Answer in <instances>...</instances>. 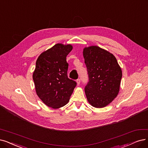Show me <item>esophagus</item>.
<instances>
[{
    "instance_id": "obj_1",
    "label": "esophagus",
    "mask_w": 148,
    "mask_h": 148,
    "mask_svg": "<svg viewBox=\"0 0 148 148\" xmlns=\"http://www.w3.org/2000/svg\"><path fill=\"white\" fill-rule=\"evenodd\" d=\"M80 82H81L80 79H78L77 80H76V83H77V85H78V86L80 84Z\"/></svg>"
}]
</instances>
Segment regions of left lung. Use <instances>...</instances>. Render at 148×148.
I'll list each match as a JSON object with an SVG mask.
<instances>
[{"label": "left lung", "mask_w": 148, "mask_h": 148, "mask_svg": "<svg viewBox=\"0 0 148 148\" xmlns=\"http://www.w3.org/2000/svg\"><path fill=\"white\" fill-rule=\"evenodd\" d=\"M83 56L88 75L87 101L94 108H104L119 93L121 69L113 54L98 46L84 47Z\"/></svg>", "instance_id": "8db88e82"}]
</instances>
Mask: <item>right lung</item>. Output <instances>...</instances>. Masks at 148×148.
<instances>
[{
	"label": "right lung",
	"instance_id": "1",
	"mask_svg": "<svg viewBox=\"0 0 148 148\" xmlns=\"http://www.w3.org/2000/svg\"><path fill=\"white\" fill-rule=\"evenodd\" d=\"M72 49L71 44H56L36 60L33 74L35 90L42 101L53 109L66 105L76 85L67 76L66 57Z\"/></svg>",
	"mask_w": 148,
	"mask_h": 148
}]
</instances>
